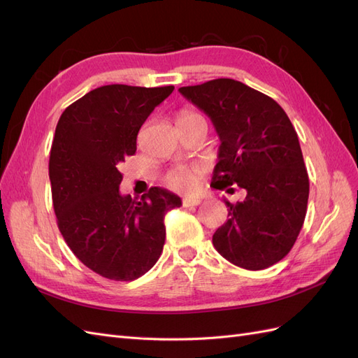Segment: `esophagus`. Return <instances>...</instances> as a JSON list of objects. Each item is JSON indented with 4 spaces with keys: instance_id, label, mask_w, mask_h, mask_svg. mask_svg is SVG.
I'll return each instance as SVG.
<instances>
[{
    "instance_id": "obj_1",
    "label": "esophagus",
    "mask_w": 358,
    "mask_h": 358,
    "mask_svg": "<svg viewBox=\"0 0 358 358\" xmlns=\"http://www.w3.org/2000/svg\"><path fill=\"white\" fill-rule=\"evenodd\" d=\"M201 203V199L200 197H187L183 199L182 204L185 206V208H191V206H199Z\"/></svg>"
}]
</instances>
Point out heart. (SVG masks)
<instances>
[{"instance_id": "obj_1", "label": "heart", "mask_w": 358, "mask_h": 358, "mask_svg": "<svg viewBox=\"0 0 358 358\" xmlns=\"http://www.w3.org/2000/svg\"><path fill=\"white\" fill-rule=\"evenodd\" d=\"M196 117H203L201 115L191 112V110H183L179 115L178 124L179 122H185L189 121V119H196ZM200 175V169H189V167H176L167 173L166 176V185L178 192H189L196 187L197 178Z\"/></svg>"}]
</instances>
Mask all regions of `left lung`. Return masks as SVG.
I'll use <instances>...</instances> for the list:
<instances>
[{
    "label": "left lung",
    "instance_id": "left-lung-1",
    "mask_svg": "<svg viewBox=\"0 0 358 358\" xmlns=\"http://www.w3.org/2000/svg\"><path fill=\"white\" fill-rule=\"evenodd\" d=\"M179 92L210 117L220 137L210 185L246 192L230 203L215 231L216 251L234 266L263 270L294 245L306 216L309 178L299 137L273 99L233 79H215Z\"/></svg>",
    "mask_w": 358,
    "mask_h": 358
}]
</instances>
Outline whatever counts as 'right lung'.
<instances>
[{"mask_svg":"<svg viewBox=\"0 0 358 358\" xmlns=\"http://www.w3.org/2000/svg\"><path fill=\"white\" fill-rule=\"evenodd\" d=\"M175 86L106 85L62 112L49 179L58 229L73 254L107 279L133 280L154 267L166 241L164 216L180 197L154 187L122 196L119 164L136 154L138 129Z\"/></svg>","mask_w":358,"mask_h":358,"instance_id":"1","label":"right lung"}]
</instances>
